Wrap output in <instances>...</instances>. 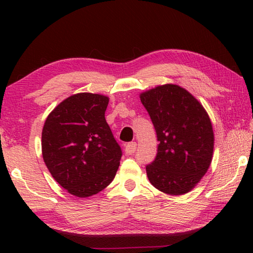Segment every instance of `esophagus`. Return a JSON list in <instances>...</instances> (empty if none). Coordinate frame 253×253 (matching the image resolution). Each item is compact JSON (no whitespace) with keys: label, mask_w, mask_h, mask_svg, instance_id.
<instances>
[{"label":"esophagus","mask_w":253,"mask_h":253,"mask_svg":"<svg viewBox=\"0 0 253 253\" xmlns=\"http://www.w3.org/2000/svg\"><path fill=\"white\" fill-rule=\"evenodd\" d=\"M136 147H137V144L135 142L127 144L125 147V152L127 155H131V154H134L136 152Z\"/></svg>","instance_id":"1"}]
</instances>
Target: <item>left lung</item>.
Segmentation results:
<instances>
[{"instance_id":"8db88e82","label":"left lung","mask_w":253,"mask_h":253,"mask_svg":"<svg viewBox=\"0 0 253 253\" xmlns=\"http://www.w3.org/2000/svg\"><path fill=\"white\" fill-rule=\"evenodd\" d=\"M139 98L158 140L155 160L146 166L149 182L166 194L188 193L212 162L214 134L207 110L177 84L157 85Z\"/></svg>"}]
</instances>
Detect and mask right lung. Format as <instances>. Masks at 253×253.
<instances>
[{"label": "right lung", "instance_id": "1", "mask_svg": "<svg viewBox=\"0 0 253 253\" xmlns=\"http://www.w3.org/2000/svg\"><path fill=\"white\" fill-rule=\"evenodd\" d=\"M109 98L80 92L60 102L42 129V156L52 177L68 193L88 198L113 181L122 149L106 122Z\"/></svg>", "mask_w": 253, "mask_h": 253}]
</instances>
